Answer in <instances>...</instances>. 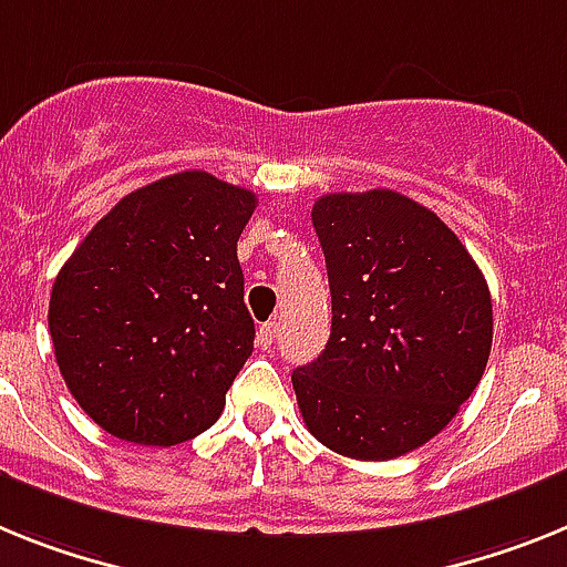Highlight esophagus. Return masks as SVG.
I'll return each instance as SVG.
<instances>
[{
  "label": "esophagus",
  "instance_id": "34e87169",
  "mask_svg": "<svg viewBox=\"0 0 567 567\" xmlns=\"http://www.w3.org/2000/svg\"><path fill=\"white\" fill-rule=\"evenodd\" d=\"M277 337H279V322H268L259 328V333H256V342H259V348H262V351H270V348L277 344Z\"/></svg>",
  "mask_w": 567,
  "mask_h": 567
}]
</instances>
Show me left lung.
<instances>
[{
  "instance_id": "1",
  "label": "left lung",
  "mask_w": 567,
  "mask_h": 567,
  "mask_svg": "<svg viewBox=\"0 0 567 567\" xmlns=\"http://www.w3.org/2000/svg\"><path fill=\"white\" fill-rule=\"evenodd\" d=\"M331 285V337L290 373L308 431L351 460L433 440L480 385L491 290L460 236L396 190L328 194L311 210Z\"/></svg>"
}]
</instances>
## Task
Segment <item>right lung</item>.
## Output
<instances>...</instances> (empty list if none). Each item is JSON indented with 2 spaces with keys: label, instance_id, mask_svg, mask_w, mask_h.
I'll use <instances>...</instances> for the list:
<instances>
[{
  "label": "right lung",
  "instance_id": "add662e5",
  "mask_svg": "<svg viewBox=\"0 0 567 567\" xmlns=\"http://www.w3.org/2000/svg\"><path fill=\"white\" fill-rule=\"evenodd\" d=\"M256 196L205 171L127 194L51 290L53 357L111 436L171 447L208 431L254 351L236 243Z\"/></svg>",
  "mask_w": 567,
  "mask_h": 567
}]
</instances>
